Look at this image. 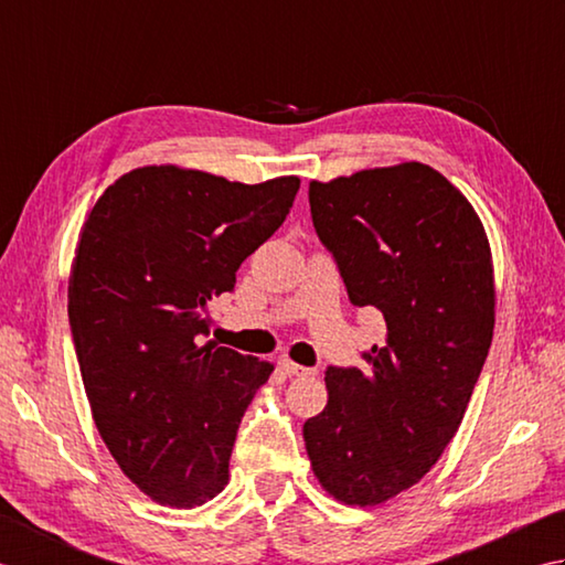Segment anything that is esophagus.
I'll return each mask as SVG.
<instances>
[{
	"label": "esophagus",
	"instance_id": "esophagus-1",
	"mask_svg": "<svg viewBox=\"0 0 565 565\" xmlns=\"http://www.w3.org/2000/svg\"><path fill=\"white\" fill-rule=\"evenodd\" d=\"M280 371H282L285 375H290V377H307V375H315V373H317L315 367L297 365V363H292V361H280Z\"/></svg>",
	"mask_w": 565,
	"mask_h": 565
}]
</instances>
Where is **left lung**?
<instances>
[{
  "mask_svg": "<svg viewBox=\"0 0 565 565\" xmlns=\"http://www.w3.org/2000/svg\"><path fill=\"white\" fill-rule=\"evenodd\" d=\"M309 206L351 305L387 324L363 371L327 367V407L302 429L321 488L367 508L427 476L460 427L492 341L490 244L424 163L312 180Z\"/></svg>",
  "mask_w": 565,
  "mask_h": 565,
  "instance_id": "obj_1",
  "label": "left lung"
}]
</instances>
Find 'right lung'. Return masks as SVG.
<instances>
[{
  "label": "right lung",
  "instance_id": "right-lung-1",
  "mask_svg": "<svg viewBox=\"0 0 565 565\" xmlns=\"http://www.w3.org/2000/svg\"><path fill=\"white\" fill-rule=\"evenodd\" d=\"M299 178L260 185L136 168L79 232L67 317L92 417L148 498L200 508L228 482L241 417L273 363L206 343L210 299L290 214Z\"/></svg>",
  "mask_w": 565,
  "mask_h": 565
}]
</instances>
